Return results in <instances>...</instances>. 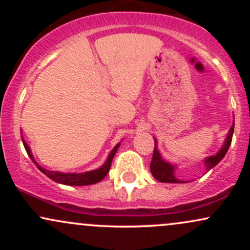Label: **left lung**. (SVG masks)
I'll list each match as a JSON object with an SVG mask.
<instances>
[{
    "instance_id": "8db88e82",
    "label": "left lung",
    "mask_w": 250,
    "mask_h": 250,
    "mask_svg": "<svg viewBox=\"0 0 250 250\" xmlns=\"http://www.w3.org/2000/svg\"><path fill=\"white\" fill-rule=\"evenodd\" d=\"M233 133H234V125H231L230 130H229L228 136H227L225 145L221 150L216 155H213V156L208 157V159L205 160L206 166H207L208 170H210L211 168L215 167V166L219 163L221 160L225 157L227 151H228L229 146L231 143V139H233ZM156 143V141H155ZM150 171L153 174V176L160 182H167V183H180L179 180L175 179L174 176V167L171 165H169L166 161H163L161 155H160L159 150L156 149V146L154 148L153 153V159H151L150 163Z\"/></svg>"
}]
</instances>
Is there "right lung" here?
<instances>
[{
  "label": "right lung",
  "mask_w": 250,
  "mask_h": 250,
  "mask_svg": "<svg viewBox=\"0 0 250 250\" xmlns=\"http://www.w3.org/2000/svg\"><path fill=\"white\" fill-rule=\"evenodd\" d=\"M22 142H23V146L25 148V151L27 154L29 155V157L31 159V161L36 165V167L42 171L43 174L47 175L49 179H51L55 182L62 183V185H67V186H88V185H94V183L100 182V181L103 180L105 177V175L108 174L109 169L111 167V162H113L114 155H115L117 148H119L120 145H117L115 148L111 150V153L109 154L107 162L102 166L101 168L96 169V170H91V171H87V173L83 174H63V173H59V171H51V170H47V169L42 168L39 163L35 162L34 160L33 155H31L30 148L28 147V145L23 141L22 139Z\"/></svg>",
  "instance_id": "obj_1"
}]
</instances>
